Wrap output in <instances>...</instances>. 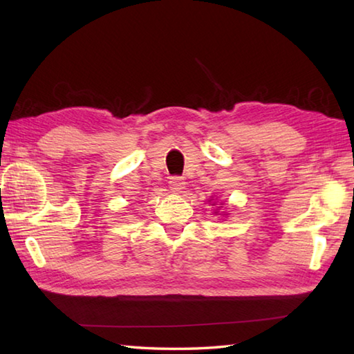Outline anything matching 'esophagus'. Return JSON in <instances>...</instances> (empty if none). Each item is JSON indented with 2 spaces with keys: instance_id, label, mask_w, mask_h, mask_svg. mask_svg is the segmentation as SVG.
Here are the masks:
<instances>
[{
  "instance_id": "1",
  "label": "esophagus",
  "mask_w": 354,
  "mask_h": 354,
  "mask_svg": "<svg viewBox=\"0 0 354 354\" xmlns=\"http://www.w3.org/2000/svg\"><path fill=\"white\" fill-rule=\"evenodd\" d=\"M169 187H170L171 192L181 193L185 189V179L181 178V176H173V178H170Z\"/></svg>"
}]
</instances>
